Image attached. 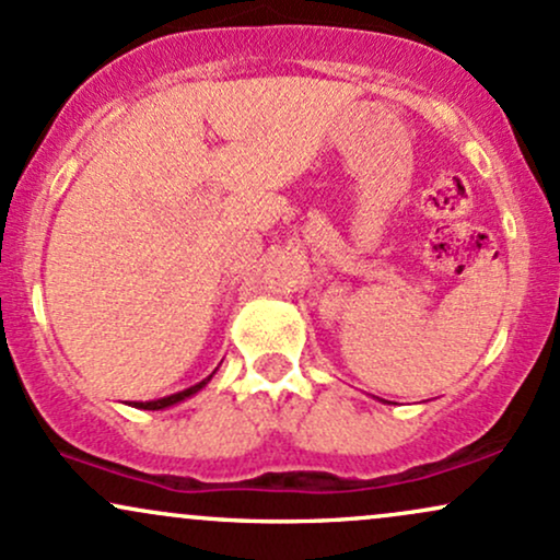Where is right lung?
Instances as JSON below:
<instances>
[{
  "instance_id": "1",
  "label": "right lung",
  "mask_w": 560,
  "mask_h": 560,
  "mask_svg": "<svg viewBox=\"0 0 560 560\" xmlns=\"http://www.w3.org/2000/svg\"><path fill=\"white\" fill-rule=\"evenodd\" d=\"M214 374V372H212ZM212 374H209L207 380H201V383H196V385H190V387H186V390H180V393H173V396H164V398H156V400H133V409H143V411H160V409H170V406H175V404H180V400H186V398H190V396H196V393L201 390V387H207V383L209 380H212Z\"/></svg>"
}]
</instances>
